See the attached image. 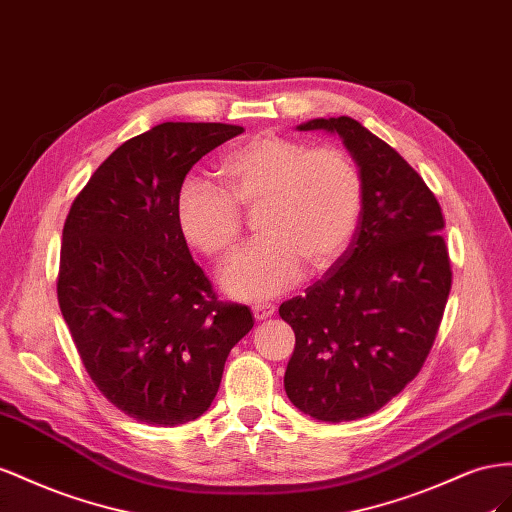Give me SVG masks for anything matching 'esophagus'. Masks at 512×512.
<instances>
[{"mask_svg":"<svg viewBox=\"0 0 512 512\" xmlns=\"http://www.w3.org/2000/svg\"><path fill=\"white\" fill-rule=\"evenodd\" d=\"M274 311H276L274 304H255V306H253V315H255L257 321H264V319L272 317Z\"/></svg>","mask_w":512,"mask_h":512,"instance_id":"34e87169","label":"esophagus"}]
</instances>
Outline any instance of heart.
<instances>
[{"label": "heart", "mask_w": 512, "mask_h": 512, "mask_svg": "<svg viewBox=\"0 0 512 512\" xmlns=\"http://www.w3.org/2000/svg\"><path fill=\"white\" fill-rule=\"evenodd\" d=\"M221 188L186 180L175 197L182 238L210 259H227L242 236V214H257L255 246L221 274L231 298L266 300L300 279L324 272L352 242L364 201L362 175L339 148L264 133L246 139L218 163Z\"/></svg>", "instance_id": "heart-1"}]
</instances>
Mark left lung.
Returning <instances> with one entry per match:
<instances>
[{"label":"left lung","instance_id":"obj_1","mask_svg":"<svg viewBox=\"0 0 512 512\" xmlns=\"http://www.w3.org/2000/svg\"><path fill=\"white\" fill-rule=\"evenodd\" d=\"M296 128L341 137L364 201L337 264L281 304L296 332L285 392L315 420H356L397 397L431 352L452 283L444 216L425 180L360 122L341 115Z\"/></svg>","mask_w":512,"mask_h":512}]
</instances>
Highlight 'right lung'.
I'll return each mask as SVG.
<instances>
[{"label": "right lung", "instance_id": "1", "mask_svg": "<svg viewBox=\"0 0 512 512\" xmlns=\"http://www.w3.org/2000/svg\"><path fill=\"white\" fill-rule=\"evenodd\" d=\"M244 133L165 122L122 143L72 201L57 300L92 382L145 425L178 427L212 405L225 360L255 319L218 302L175 223L201 156Z\"/></svg>", "mask_w": 512, "mask_h": 512}]
</instances>
